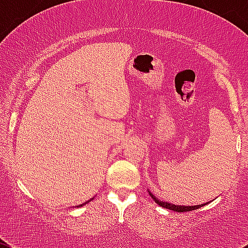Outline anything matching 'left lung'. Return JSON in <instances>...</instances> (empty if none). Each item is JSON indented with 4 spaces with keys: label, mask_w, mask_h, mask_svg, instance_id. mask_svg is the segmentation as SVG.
Returning <instances> with one entry per match:
<instances>
[{
    "label": "left lung",
    "mask_w": 248,
    "mask_h": 248,
    "mask_svg": "<svg viewBox=\"0 0 248 248\" xmlns=\"http://www.w3.org/2000/svg\"><path fill=\"white\" fill-rule=\"evenodd\" d=\"M150 196H151V198L154 199L155 202H157V204L159 205V206L164 207V209H169V210H172V211H177V212H185V211H192V210H197L199 209V207L204 206V205H206L207 202H205V204H201V205H192V206H186V205H175V204H171V202H163V201H159L158 198H156L155 197V194H152L151 192L149 191Z\"/></svg>",
    "instance_id": "obj_1"
}]
</instances>
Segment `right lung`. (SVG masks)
<instances>
[{"label": "right lung", "mask_w": 248, "mask_h": 248, "mask_svg": "<svg viewBox=\"0 0 248 248\" xmlns=\"http://www.w3.org/2000/svg\"><path fill=\"white\" fill-rule=\"evenodd\" d=\"M92 199H93V198H92ZM92 199H90V201H87V202H82V204H80V205H78V206H77V207H80V206H84V205H86V204H87V202H91V201H92Z\"/></svg>", "instance_id": "right-lung-1"}]
</instances>
